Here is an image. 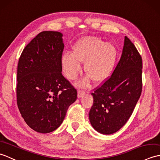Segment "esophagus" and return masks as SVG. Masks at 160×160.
I'll return each mask as SVG.
<instances>
[{"label": "esophagus", "instance_id": "1", "mask_svg": "<svg viewBox=\"0 0 160 160\" xmlns=\"http://www.w3.org/2000/svg\"><path fill=\"white\" fill-rule=\"evenodd\" d=\"M85 93H86V91H84L83 90H81V89L78 90V98L82 97L85 94Z\"/></svg>", "mask_w": 160, "mask_h": 160}]
</instances>
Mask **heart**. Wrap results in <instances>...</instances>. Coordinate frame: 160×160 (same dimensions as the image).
Wrapping results in <instances>:
<instances>
[{
	"mask_svg": "<svg viewBox=\"0 0 160 160\" xmlns=\"http://www.w3.org/2000/svg\"><path fill=\"white\" fill-rule=\"evenodd\" d=\"M117 52L115 47L96 36H87L80 39L72 48V53L67 52L62 57V67L65 76L70 80L76 79L82 71L81 62H85L84 70L94 82L100 83L113 73ZM89 77L78 82L86 86Z\"/></svg>",
	"mask_w": 160,
	"mask_h": 160,
	"instance_id": "obj_1",
	"label": "heart"
}]
</instances>
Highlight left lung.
Returning <instances> with one entry per match:
<instances>
[{
	"label": "left lung",
	"instance_id": "8db88e82",
	"mask_svg": "<svg viewBox=\"0 0 160 160\" xmlns=\"http://www.w3.org/2000/svg\"><path fill=\"white\" fill-rule=\"evenodd\" d=\"M142 59L127 36L120 60L113 73L91 93L93 103L89 117L94 129L113 134L127 123L142 90Z\"/></svg>",
	"mask_w": 160,
	"mask_h": 160
}]
</instances>
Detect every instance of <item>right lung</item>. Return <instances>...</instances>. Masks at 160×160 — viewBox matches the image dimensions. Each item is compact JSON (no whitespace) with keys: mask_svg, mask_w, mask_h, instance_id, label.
<instances>
[{"mask_svg":"<svg viewBox=\"0 0 160 160\" xmlns=\"http://www.w3.org/2000/svg\"><path fill=\"white\" fill-rule=\"evenodd\" d=\"M62 36L58 32L39 33L18 60L17 104L27 124L41 133L58 128L77 99V90L62 74Z\"/></svg>","mask_w":160,"mask_h":160,"instance_id":"obj_1","label":"right lung"}]
</instances>
